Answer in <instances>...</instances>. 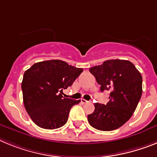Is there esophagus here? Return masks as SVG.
<instances>
[{
  "label": "esophagus",
  "instance_id": "esophagus-1",
  "mask_svg": "<svg viewBox=\"0 0 157 157\" xmlns=\"http://www.w3.org/2000/svg\"><path fill=\"white\" fill-rule=\"evenodd\" d=\"M80 101H81V103H83V104H85V103H88V101H87V100H85V99H81V100H80Z\"/></svg>",
  "mask_w": 157,
  "mask_h": 157
}]
</instances>
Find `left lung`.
Listing matches in <instances>:
<instances>
[{
    "label": "left lung",
    "mask_w": 157,
    "mask_h": 157,
    "mask_svg": "<svg viewBox=\"0 0 157 157\" xmlns=\"http://www.w3.org/2000/svg\"><path fill=\"white\" fill-rule=\"evenodd\" d=\"M90 73L100 84V90L110 91L108 103H96L95 111L88 114V122L102 131L121 127L131 118L142 94V77L127 60H107L90 68Z\"/></svg>",
    "instance_id": "left-lung-1"
}]
</instances>
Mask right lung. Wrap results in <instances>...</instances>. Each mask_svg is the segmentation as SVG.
<instances>
[{
    "label": "right lung",
    "instance_id": "1",
    "mask_svg": "<svg viewBox=\"0 0 157 157\" xmlns=\"http://www.w3.org/2000/svg\"><path fill=\"white\" fill-rule=\"evenodd\" d=\"M82 72L61 60L37 62L25 71L21 84L24 104L38 126L54 129L67 122L71 107L80 100L64 98L62 91Z\"/></svg>",
    "mask_w": 157,
    "mask_h": 157
}]
</instances>
